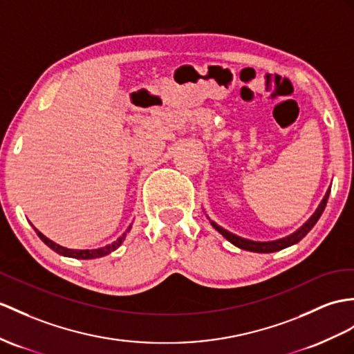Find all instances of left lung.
I'll return each mask as SVG.
<instances>
[{"mask_svg": "<svg viewBox=\"0 0 354 354\" xmlns=\"http://www.w3.org/2000/svg\"><path fill=\"white\" fill-rule=\"evenodd\" d=\"M329 194H330V186L327 187V191L323 196V200L320 201V204H318V207L315 209V212L309 216V219L301 223V225L296 230L292 231L291 234L286 236V237H281V239H277V240H267V242H257V240H249V239H245V237H240L237 234H234V232H231L225 228H222L221 225H218L216 222L212 221L209 216V221L212 223V227L216 230L218 232H221V234L225 237L230 243H232L234 246L240 248V249H245V251H251V252H258V254H270V252H277V251H281V249H286L288 246H292L299 243L301 239H304L309 231L313 230V227L317 223V221L320 219V216L323 214L324 209H326V204H327V200H329Z\"/></svg>", "mask_w": 354, "mask_h": 354, "instance_id": "left-lung-1", "label": "left lung"}]
</instances>
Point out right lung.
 Wrapping results in <instances>:
<instances>
[{
	"instance_id": "right-lung-1",
	"label": "right lung",
	"mask_w": 354,
	"mask_h": 354,
	"mask_svg": "<svg viewBox=\"0 0 354 354\" xmlns=\"http://www.w3.org/2000/svg\"><path fill=\"white\" fill-rule=\"evenodd\" d=\"M131 228H132V225H129V228L123 232L122 236H120L115 240V242H112V243H109L106 246L97 248V249H68V248H64L62 245L53 242V240L48 239L46 236H43L37 228H34V231H36L37 236L43 240V243L48 245L50 249H53V251H55L59 255L68 257V258H76V260H93V258H100V257H105V255H108L111 252H114L117 248L122 246V243L124 242V239H126V234H127L129 231H131Z\"/></svg>"
}]
</instances>
